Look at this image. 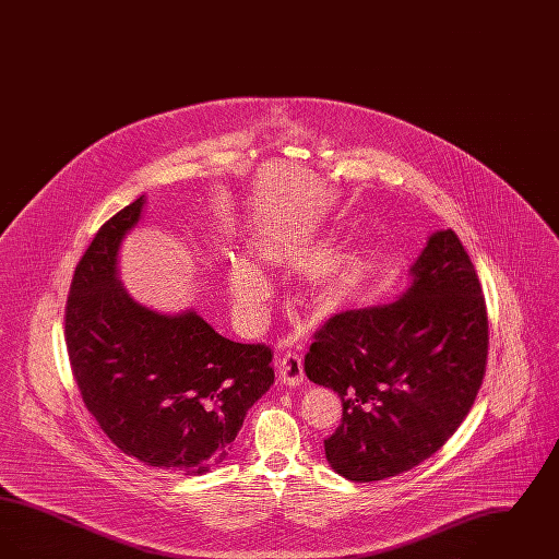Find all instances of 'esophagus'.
I'll return each instance as SVG.
<instances>
[{
  "label": "esophagus",
  "instance_id": "1",
  "mask_svg": "<svg viewBox=\"0 0 559 559\" xmlns=\"http://www.w3.org/2000/svg\"><path fill=\"white\" fill-rule=\"evenodd\" d=\"M278 372L287 385H299L304 381V362L297 352H285L278 358Z\"/></svg>",
  "mask_w": 559,
  "mask_h": 559
}]
</instances>
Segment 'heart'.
I'll return each instance as SVG.
<instances>
[{
    "label": "heart",
    "mask_w": 559,
    "mask_h": 559,
    "mask_svg": "<svg viewBox=\"0 0 559 559\" xmlns=\"http://www.w3.org/2000/svg\"><path fill=\"white\" fill-rule=\"evenodd\" d=\"M228 292L239 314L251 317L266 295V283L249 262L237 260L228 270Z\"/></svg>",
    "instance_id": "obj_1"
}]
</instances>
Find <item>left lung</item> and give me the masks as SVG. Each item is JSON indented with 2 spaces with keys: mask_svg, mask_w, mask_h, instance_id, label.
<instances>
[{
  "mask_svg": "<svg viewBox=\"0 0 559 559\" xmlns=\"http://www.w3.org/2000/svg\"><path fill=\"white\" fill-rule=\"evenodd\" d=\"M411 274L396 301L333 314L304 360L342 399L324 454L352 481L399 476L440 451L486 372V301L459 237L433 233Z\"/></svg>",
  "mask_w": 559,
  "mask_h": 559,
  "instance_id": "obj_1",
  "label": "left lung"
}]
</instances>
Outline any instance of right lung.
Returning <instances> with one entry per match:
<instances>
[{"instance_id": "obj_1", "label": "right lung", "mask_w": 559, "mask_h": 559, "mask_svg": "<svg viewBox=\"0 0 559 559\" xmlns=\"http://www.w3.org/2000/svg\"><path fill=\"white\" fill-rule=\"evenodd\" d=\"M135 199L100 226L75 267L64 342L81 399L110 442L144 465L205 474L224 461L247 411L274 381L272 349L237 344L197 317L157 314L117 281Z\"/></svg>"}]
</instances>
